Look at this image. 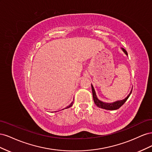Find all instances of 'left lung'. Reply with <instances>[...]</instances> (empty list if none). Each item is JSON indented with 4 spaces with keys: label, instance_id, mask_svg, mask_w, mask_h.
Returning a JSON list of instances; mask_svg holds the SVG:
<instances>
[{
    "label": "left lung",
    "instance_id": "left-lung-1",
    "mask_svg": "<svg viewBox=\"0 0 152 152\" xmlns=\"http://www.w3.org/2000/svg\"><path fill=\"white\" fill-rule=\"evenodd\" d=\"M122 49L123 51L124 52V53H125L127 56L128 54H127V53L126 50L124 49V48H122ZM91 87H92V92H93V96L94 102L96 104V105L99 108H103V109H105V110H117L121 107H122V106L124 104V103L126 102L127 99L129 98V97L131 93H132V90H131V93L129 94V95L127 96V97L125 99H124L121 100V101H117V102H113V103H104V102H102V101L99 100L97 98V96H96L94 89V87H93V86L92 84H91Z\"/></svg>",
    "mask_w": 152,
    "mask_h": 152
}]
</instances>
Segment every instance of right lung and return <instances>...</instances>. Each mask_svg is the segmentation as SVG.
Here are the masks:
<instances>
[{
	"mask_svg": "<svg viewBox=\"0 0 152 152\" xmlns=\"http://www.w3.org/2000/svg\"><path fill=\"white\" fill-rule=\"evenodd\" d=\"M73 102H72V103H70V105H69V106H68V107H66V108H65V109H66V108H70V107H72V106L73 105ZM63 110H64V109H63Z\"/></svg>",
	"mask_w": 152,
	"mask_h": 152,
	"instance_id": "obj_1",
	"label": "right lung"
}]
</instances>
